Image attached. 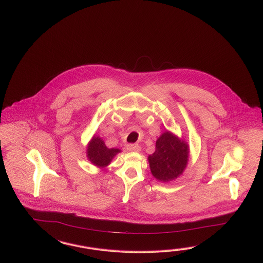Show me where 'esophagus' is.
Returning <instances> with one entry per match:
<instances>
[{
  "label": "esophagus",
  "mask_w": 263,
  "mask_h": 263,
  "mask_svg": "<svg viewBox=\"0 0 263 263\" xmlns=\"http://www.w3.org/2000/svg\"><path fill=\"white\" fill-rule=\"evenodd\" d=\"M127 150H128V151H134V152H138V151H140V146L137 144V143L127 144Z\"/></svg>",
  "instance_id": "esophagus-1"
}]
</instances>
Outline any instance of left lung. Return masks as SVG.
<instances>
[{
  "instance_id": "1",
  "label": "left lung",
  "mask_w": 263,
  "mask_h": 263,
  "mask_svg": "<svg viewBox=\"0 0 263 263\" xmlns=\"http://www.w3.org/2000/svg\"><path fill=\"white\" fill-rule=\"evenodd\" d=\"M189 147L170 132L162 134L156 142V150L148 157L155 178L167 182L177 178L186 168Z\"/></svg>"
}]
</instances>
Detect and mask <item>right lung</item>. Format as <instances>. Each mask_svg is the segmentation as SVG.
<instances>
[{
    "instance_id": "right-lung-1",
    "label": "right lung",
    "mask_w": 263,
    "mask_h": 263,
    "mask_svg": "<svg viewBox=\"0 0 263 263\" xmlns=\"http://www.w3.org/2000/svg\"><path fill=\"white\" fill-rule=\"evenodd\" d=\"M120 153L119 149L107 148L102 138L99 136H93L92 141L88 145L87 156L88 159L97 166H106L110 163L111 160L116 154Z\"/></svg>"
}]
</instances>
